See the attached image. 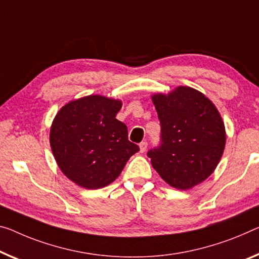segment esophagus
<instances>
[{
  "mask_svg": "<svg viewBox=\"0 0 259 259\" xmlns=\"http://www.w3.org/2000/svg\"><path fill=\"white\" fill-rule=\"evenodd\" d=\"M147 146H148V143H147L146 141H143V142L140 143V145H139V147H140V152H141V153H145V152H146Z\"/></svg>",
  "mask_w": 259,
  "mask_h": 259,
  "instance_id": "34e87169",
  "label": "esophagus"
}]
</instances>
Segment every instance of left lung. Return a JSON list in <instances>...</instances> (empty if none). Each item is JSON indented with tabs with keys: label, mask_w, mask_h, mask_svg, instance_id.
<instances>
[{
	"label": "left lung",
	"mask_w": 259,
	"mask_h": 259,
	"mask_svg": "<svg viewBox=\"0 0 259 259\" xmlns=\"http://www.w3.org/2000/svg\"><path fill=\"white\" fill-rule=\"evenodd\" d=\"M152 101L161 122V146L147 155L170 186L192 189L213 174L224 154L221 114L209 98L190 87L154 94Z\"/></svg>",
	"instance_id": "left-lung-1"
}]
</instances>
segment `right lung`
<instances>
[{"instance_id": "add662e5", "label": "right lung", "mask_w": 259, "mask_h": 259, "mask_svg": "<svg viewBox=\"0 0 259 259\" xmlns=\"http://www.w3.org/2000/svg\"><path fill=\"white\" fill-rule=\"evenodd\" d=\"M122 102L101 95L74 99L53 119L50 143L66 177L88 190L114 182L139 147L127 127L116 119Z\"/></svg>"}]
</instances>
